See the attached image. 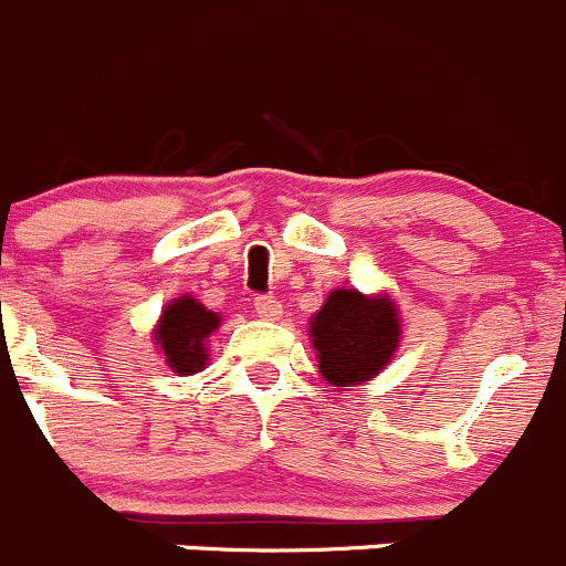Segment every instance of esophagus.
<instances>
[{
  "instance_id": "obj_1",
  "label": "esophagus",
  "mask_w": 566,
  "mask_h": 566,
  "mask_svg": "<svg viewBox=\"0 0 566 566\" xmlns=\"http://www.w3.org/2000/svg\"><path fill=\"white\" fill-rule=\"evenodd\" d=\"M254 312L262 319H279L282 317V304L271 295H260V298H254Z\"/></svg>"
}]
</instances>
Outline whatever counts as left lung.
Segmentation results:
<instances>
[{
    "mask_svg": "<svg viewBox=\"0 0 566 566\" xmlns=\"http://www.w3.org/2000/svg\"><path fill=\"white\" fill-rule=\"evenodd\" d=\"M399 312L389 295L334 290L310 319L319 375L331 386H361L391 361L399 347Z\"/></svg>",
    "mask_w": 566,
    "mask_h": 566,
    "instance_id": "obj_1",
    "label": "left lung"
}]
</instances>
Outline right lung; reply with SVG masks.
Returning <instances> with one entry per match:
<instances>
[{
  "label": "right lung",
  "instance_id": "1",
  "mask_svg": "<svg viewBox=\"0 0 566 566\" xmlns=\"http://www.w3.org/2000/svg\"><path fill=\"white\" fill-rule=\"evenodd\" d=\"M221 325L216 312L205 310L191 295L169 301L164 306L161 319H158L153 339L158 350L167 358V367L177 375L202 373L208 361V339Z\"/></svg>",
  "mask_w": 566,
  "mask_h": 566
}]
</instances>
